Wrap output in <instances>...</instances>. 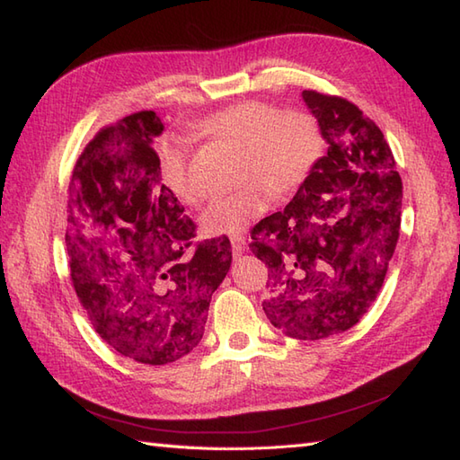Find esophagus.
Here are the masks:
<instances>
[{"label":"esophagus","instance_id":"obj_1","mask_svg":"<svg viewBox=\"0 0 460 460\" xmlns=\"http://www.w3.org/2000/svg\"><path fill=\"white\" fill-rule=\"evenodd\" d=\"M231 249H233V255H243L247 249V241L243 235H233L231 237Z\"/></svg>","mask_w":460,"mask_h":460}]
</instances>
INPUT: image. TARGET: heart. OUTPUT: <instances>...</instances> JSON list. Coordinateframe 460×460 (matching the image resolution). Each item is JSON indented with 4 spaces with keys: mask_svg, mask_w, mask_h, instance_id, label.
Returning <instances> with one entry per match:
<instances>
[{
    "mask_svg": "<svg viewBox=\"0 0 460 460\" xmlns=\"http://www.w3.org/2000/svg\"><path fill=\"white\" fill-rule=\"evenodd\" d=\"M199 132L239 150L243 188L213 199L201 213V229L208 235L241 233L267 211L269 192L287 195L298 190L314 172L324 152V136L308 111H282L265 101H243L208 116ZM160 175L172 195L185 205L203 199L199 183L190 170L185 140H168L160 150Z\"/></svg>",
    "mask_w": 460,
    "mask_h": 460,
    "instance_id": "obj_1",
    "label": "heart"
}]
</instances>
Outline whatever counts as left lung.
Returning a JSON list of instances; mask_svg holds the SVG:
<instances>
[{
	"mask_svg": "<svg viewBox=\"0 0 460 460\" xmlns=\"http://www.w3.org/2000/svg\"><path fill=\"white\" fill-rule=\"evenodd\" d=\"M328 154L282 211L251 231L269 267L267 318L296 340L356 326L384 285L402 227L403 183L374 120L340 96L302 91Z\"/></svg>",
	"mask_w": 460,
	"mask_h": 460,
	"instance_id": "left-lung-1",
	"label": "left lung"
}]
</instances>
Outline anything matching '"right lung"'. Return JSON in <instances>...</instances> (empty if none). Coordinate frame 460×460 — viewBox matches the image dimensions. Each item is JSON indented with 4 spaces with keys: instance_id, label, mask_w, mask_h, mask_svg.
Returning a JSON list of instances; mask_svg holds the SVG:
<instances>
[{
    "instance_id": "right-lung-1",
    "label": "right lung",
    "mask_w": 460,
    "mask_h": 460,
    "mask_svg": "<svg viewBox=\"0 0 460 460\" xmlns=\"http://www.w3.org/2000/svg\"><path fill=\"white\" fill-rule=\"evenodd\" d=\"M152 111L106 126L68 183L66 255L76 296L120 356L164 366L199 344L211 295L231 267L227 237L195 243V223L162 183Z\"/></svg>"
}]
</instances>
